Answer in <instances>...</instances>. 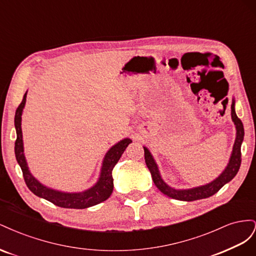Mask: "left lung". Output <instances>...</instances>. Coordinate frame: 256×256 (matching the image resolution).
Instances as JSON below:
<instances>
[{"instance_id": "left-lung-1", "label": "left lung", "mask_w": 256, "mask_h": 256, "mask_svg": "<svg viewBox=\"0 0 256 256\" xmlns=\"http://www.w3.org/2000/svg\"><path fill=\"white\" fill-rule=\"evenodd\" d=\"M230 115H232V120L234 122V125L236 128V138L233 146V150H232L230 157L228 160V164L226 166V168L223 170L222 173L216 177V180L206 184L189 188V189H175L171 187V186H168L164 180H162L157 162L154 159L150 150L147 148V147L143 146L145 162L152 174L154 184H156V187L164 193V194L175 200H184V202H191V200L207 198L209 196H214V193L218 192L224 184L230 182L236 176V174L239 171L240 164H242V152H240V148H242V144L244 141V125L242 120L238 118V116L235 112V98H233V100H232Z\"/></svg>"}]
</instances>
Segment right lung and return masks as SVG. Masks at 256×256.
<instances>
[{"instance_id": "1", "label": "right lung", "mask_w": 256, "mask_h": 256, "mask_svg": "<svg viewBox=\"0 0 256 256\" xmlns=\"http://www.w3.org/2000/svg\"><path fill=\"white\" fill-rule=\"evenodd\" d=\"M26 94L23 96L22 102L18 106L14 115V128L17 132V140L14 143V154L16 159L22 170L23 177H24L28 188L32 191L35 196L49 200L54 205L63 207V208H74V209H83L97 205L99 203L110 198L113 192V177L112 171L115 164L122 157V152H125L126 147L132 142L129 138H122L120 142L114 144L111 148L106 152L104 158L102 160V168H100V175L98 177L97 182L92 186L88 190L82 192H64L47 187L42 184L40 180L30 172L28 162L24 156V147H23L22 138V113L26 102Z\"/></svg>"}]
</instances>
